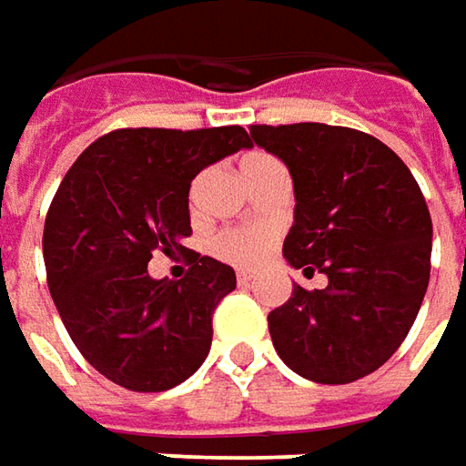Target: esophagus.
<instances>
[{"label": "esophagus", "instance_id": "1", "mask_svg": "<svg viewBox=\"0 0 466 466\" xmlns=\"http://www.w3.org/2000/svg\"><path fill=\"white\" fill-rule=\"evenodd\" d=\"M237 283H239V286H249V283H255V273H249V270H239V273H237Z\"/></svg>", "mask_w": 466, "mask_h": 466}]
</instances>
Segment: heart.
Wrapping results in <instances>:
<instances>
[{"mask_svg": "<svg viewBox=\"0 0 466 466\" xmlns=\"http://www.w3.org/2000/svg\"><path fill=\"white\" fill-rule=\"evenodd\" d=\"M273 157L262 153L247 155L242 160V170L247 167L262 166V163H270ZM273 247V234L268 229H258V227H247V229H229V232H221L217 239H214V255H219L221 259L232 262V265H242V268H249V265H258L262 259L268 258Z\"/></svg>", "mask_w": 466, "mask_h": 466, "instance_id": "b5f03b06", "label": "heart"}]
</instances>
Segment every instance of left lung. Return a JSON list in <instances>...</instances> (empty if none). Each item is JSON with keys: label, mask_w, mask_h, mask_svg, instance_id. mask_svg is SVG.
Wrapping results in <instances>:
<instances>
[{"label": "left lung", "mask_w": 466, "mask_h": 466, "mask_svg": "<svg viewBox=\"0 0 466 466\" xmlns=\"http://www.w3.org/2000/svg\"><path fill=\"white\" fill-rule=\"evenodd\" d=\"M252 140L293 178L290 268L326 275L293 283L268 316L275 352L300 378L341 385L390 360L419 316L431 273V214L408 166L350 127L255 125Z\"/></svg>", "instance_id": "1"}]
</instances>
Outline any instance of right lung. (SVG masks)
Masks as SVG:
<instances>
[{
    "mask_svg": "<svg viewBox=\"0 0 466 466\" xmlns=\"http://www.w3.org/2000/svg\"><path fill=\"white\" fill-rule=\"evenodd\" d=\"M247 147L242 127L116 129L58 186L43 232L47 288L78 352L127 390H170L207 360L211 313L237 275L180 245L191 234L188 191L204 167ZM155 248L188 251L189 275L155 281Z\"/></svg>",
    "mask_w": 466,
    "mask_h": 466,
    "instance_id": "obj_1",
    "label": "right lung"
}]
</instances>
